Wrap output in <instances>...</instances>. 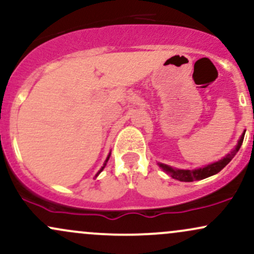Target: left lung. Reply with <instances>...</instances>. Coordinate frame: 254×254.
Wrapping results in <instances>:
<instances>
[{"label": "left lung", "instance_id": "8db88e82", "mask_svg": "<svg viewBox=\"0 0 254 254\" xmlns=\"http://www.w3.org/2000/svg\"><path fill=\"white\" fill-rule=\"evenodd\" d=\"M245 132H246V130H245L243 132V135H241L240 139H239V142L237 144V147L230 151L229 154H227L223 159L218 160V161L214 162V164L205 166V167L197 168V170H177V168H173V167H171V166H167L164 164H159V166L166 172V173L170 174L173 179L179 180V182H188L189 183V182H194V180L205 179V178L211 177V176H214V174L218 173V172H220L221 170H223V168L226 167V166L228 165L230 161H232V159L237 155L239 149H240L241 144H243Z\"/></svg>", "mask_w": 254, "mask_h": 254}]
</instances>
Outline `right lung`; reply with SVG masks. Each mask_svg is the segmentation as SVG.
<instances>
[{
  "instance_id": "1",
  "label": "right lung",
  "mask_w": 254,
  "mask_h": 254,
  "mask_svg": "<svg viewBox=\"0 0 254 254\" xmlns=\"http://www.w3.org/2000/svg\"><path fill=\"white\" fill-rule=\"evenodd\" d=\"M110 155H111V154H110ZM110 155H109V156H107V159H106V161H105V164H104V166H103V167H101V170H100V171H99V172H98V174H99V173H100V172H101V171H103V170H104V167H105V166H106V162H107V161H109V159H110ZM98 174H97V176H98Z\"/></svg>"
}]
</instances>
